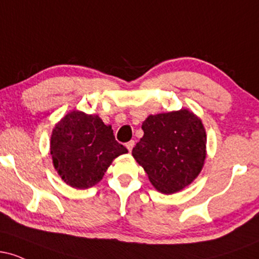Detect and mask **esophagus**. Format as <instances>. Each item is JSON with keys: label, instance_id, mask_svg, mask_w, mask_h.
Wrapping results in <instances>:
<instances>
[{"label": "esophagus", "instance_id": "esophagus-1", "mask_svg": "<svg viewBox=\"0 0 259 259\" xmlns=\"http://www.w3.org/2000/svg\"><path fill=\"white\" fill-rule=\"evenodd\" d=\"M125 146H126L127 150H129V152H132V151H133V147L135 146V141H134V140H132V141L126 142V145H125Z\"/></svg>", "mask_w": 259, "mask_h": 259}]
</instances>
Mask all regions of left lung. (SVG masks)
Instances as JSON below:
<instances>
[{
  "label": "left lung",
  "instance_id": "1",
  "mask_svg": "<svg viewBox=\"0 0 259 259\" xmlns=\"http://www.w3.org/2000/svg\"><path fill=\"white\" fill-rule=\"evenodd\" d=\"M144 136L133 157L160 194L189 186L203 168L207 135L201 118L186 108L151 114L142 123Z\"/></svg>",
  "mask_w": 259,
  "mask_h": 259
}]
</instances>
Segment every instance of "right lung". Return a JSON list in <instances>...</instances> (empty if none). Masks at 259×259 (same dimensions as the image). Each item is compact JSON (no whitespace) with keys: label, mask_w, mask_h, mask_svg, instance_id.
Instances as JSON below:
<instances>
[{"label":"right lung","mask_w":259,"mask_h":259,"mask_svg":"<svg viewBox=\"0 0 259 259\" xmlns=\"http://www.w3.org/2000/svg\"><path fill=\"white\" fill-rule=\"evenodd\" d=\"M50 150L61 179L79 190L99 184L113 160L127 153L115 141L111 125H106L97 114L76 109L53 127Z\"/></svg>","instance_id":"add662e5"}]
</instances>
